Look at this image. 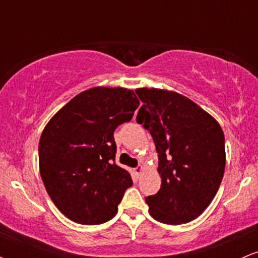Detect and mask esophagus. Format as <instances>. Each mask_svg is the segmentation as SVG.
Returning a JSON list of instances; mask_svg holds the SVG:
<instances>
[{
	"label": "esophagus",
	"instance_id": "obj_1",
	"mask_svg": "<svg viewBox=\"0 0 258 258\" xmlns=\"http://www.w3.org/2000/svg\"><path fill=\"white\" fill-rule=\"evenodd\" d=\"M142 172H143V166H142V165H139V166L135 168V173H136V176H137V177L141 176Z\"/></svg>",
	"mask_w": 258,
	"mask_h": 258
}]
</instances>
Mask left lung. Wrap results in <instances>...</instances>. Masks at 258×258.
I'll list each match as a JSON object with an SVG mask.
<instances>
[{"label":"left lung","instance_id":"left-lung-1","mask_svg":"<svg viewBox=\"0 0 258 258\" xmlns=\"http://www.w3.org/2000/svg\"><path fill=\"white\" fill-rule=\"evenodd\" d=\"M138 123L150 132L159 156L161 188L146 198L154 220L186 223L205 211L226 167L224 135L209 112L177 92L137 88Z\"/></svg>","mask_w":258,"mask_h":258}]
</instances>
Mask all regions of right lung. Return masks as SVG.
<instances>
[{"instance_id":"right-lung-1","label":"right lung","mask_w":258,"mask_h":258,"mask_svg":"<svg viewBox=\"0 0 258 258\" xmlns=\"http://www.w3.org/2000/svg\"><path fill=\"white\" fill-rule=\"evenodd\" d=\"M139 100L122 87H93L67 103L38 144L41 178L54 205L76 223L100 224L117 212L132 178L115 164L114 131L131 121Z\"/></svg>"}]
</instances>
